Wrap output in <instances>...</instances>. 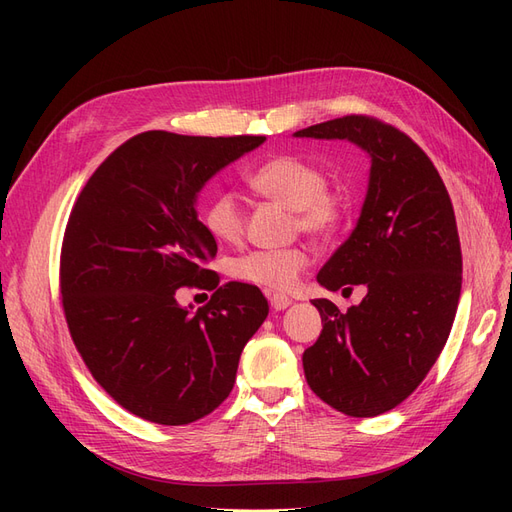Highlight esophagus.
<instances>
[{"instance_id": "obj_1", "label": "esophagus", "mask_w": 512, "mask_h": 512, "mask_svg": "<svg viewBox=\"0 0 512 512\" xmlns=\"http://www.w3.org/2000/svg\"><path fill=\"white\" fill-rule=\"evenodd\" d=\"M269 303H271V307L275 309V312H284L286 307L292 305V299L286 297V294L275 292V294H271V297H269Z\"/></svg>"}]
</instances>
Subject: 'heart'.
I'll use <instances>...</instances> for the list:
<instances>
[{
  "label": "heart",
  "instance_id": "b5f03b06",
  "mask_svg": "<svg viewBox=\"0 0 512 512\" xmlns=\"http://www.w3.org/2000/svg\"><path fill=\"white\" fill-rule=\"evenodd\" d=\"M254 192L275 200L297 213L299 228L309 235H331L342 224L348 203L344 192L327 188L322 168L297 156H275L247 173ZM203 222L218 241L235 243L245 228L239 198L232 192L213 194L205 207ZM309 252L303 247L275 252H252L232 262L230 273L237 280L271 290H286L307 267Z\"/></svg>",
  "mask_w": 512,
  "mask_h": 512
}]
</instances>
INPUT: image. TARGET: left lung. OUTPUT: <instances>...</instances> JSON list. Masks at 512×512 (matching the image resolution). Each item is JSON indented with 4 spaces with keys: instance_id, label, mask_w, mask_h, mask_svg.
<instances>
[{
    "instance_id": "obj_1",
    "label": "left lung",
    "mask_w": 512,
    "mask_h": 512,
    "mask_svg": "<svg viewBox=\"0 0 512 512\" xmlns=\"http://www.w3.org/2000/svg\"><path fill=\"white\" fill-rule=\"evenodd\" d=\"M294 136L348 141L369 158L359 220L316 275L327 290L367 294L346 314L329 299L312 301L322 331L303 369L324 404L378 416L423 382L451 333L461 294L455 211L436 166L404 132L350 115Z\"/></svg>"
}]
</instances>
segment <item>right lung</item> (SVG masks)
Segmentation results:
<instances>
[{"label":"right lung","mask_w":512,"mask_h":512,"mask_svg":"<svg viewBox=\"0 0 512 512\" xmlns=\"http://www.w3.org/2000/svg\"><path fill=\"white\" fill-rule=\"evenodd\" d=\"M265 141L143 132L100 164L70 213L61 250L70 335L102 389L145 421L188 425L218 408L269 314L262 292L237 282L196 312L177 301L179 288L215 275L200 190Z\"/></svg>","instance_id":"add662e5"}]
</instances>
